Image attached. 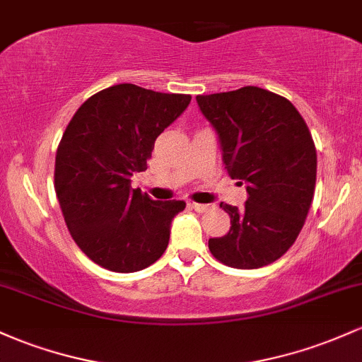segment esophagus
<instances>
[{
	"label": "esophagus",
	"mask_w": 362,
	"mask_h": 362,
	"mask_svg": "<svg viewBox=\"0 0 362 362\" xmlns=\"http://www.w3.org/2000/svg\"><path fill=\"white\" fill-rule=\"evenodd\" d=\"M189 206L190 209H194V211L197 213H204L209 209V204H199V202H189Z\"/></svg>",
	"instance_id": "esophagus-1"
}]
</instances>
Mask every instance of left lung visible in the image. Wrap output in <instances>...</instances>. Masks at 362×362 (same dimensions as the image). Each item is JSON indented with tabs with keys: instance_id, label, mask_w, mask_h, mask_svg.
I'll return each instance as SVG.
<instances>
[{
	"instance_id": "left-lung-1",
	"label": "left lung",
	"mask_w": 362,
	"mask_h": 362,
	"mask_svg": "<svg viewBox=\"0 0 362 362\" xmlns=\"http://www.w3.org/2000/svg\"><path fill=\"white\" fill-rule=\"evenodd\" d=\"M232 178L244 182V208L223 204L230 230L209 239L218 261L239 269L284 256L303 230L316 185V148L304 118L288 99L247 86L197 96Z\"/></svg>"
}]
</instances>
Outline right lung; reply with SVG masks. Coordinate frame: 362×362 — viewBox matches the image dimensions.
<instances>
[{
    "instance_id": "add662e5",
    "label": "right lung",
    "mask_w": 362,
    "mask_h": 362,
    "mask_svg": "<svg viewBox=\"0 0 362 362\" xmlns=\"http://www.w3.org/2000/svg\"><path fill=\"white\" fill-rule=\"evenodd\" d=\"M190 99L118 84L87 99L65 129L54 161L59 208L75 244L110 272H139L166 251L185 202L154 201L130 184Z\"/></svg>"
}]
</instances>
